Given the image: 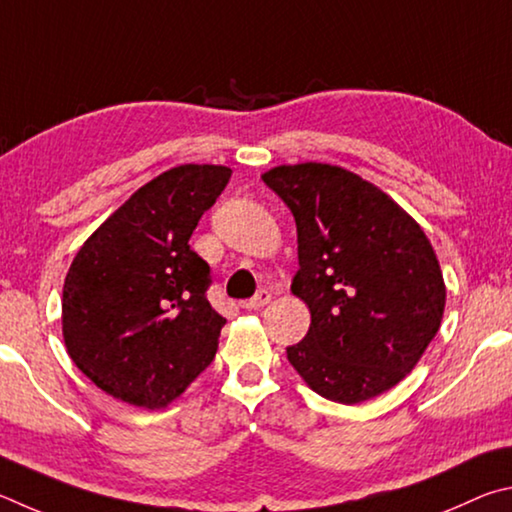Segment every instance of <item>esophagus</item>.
Here are the masks:
<instances>
[{
  "label": "esophagus",
  "instance_id": "esophagus-1",
  "mask_svg": "<svg viewBox=\"0 0 512 512\" xmlns=\"http://www.w3.org/2000/svg\"><path fill=\"white\" fill-rule=\"evenodd\" d=\"M270 301H272V294L267 292V290H261V292H256L254 299H249V301L242 303V308H247V310H261V308H265Z\"/></svg>",
  "mask_w": 512,
  "mask_h": 512
}]
</instances>
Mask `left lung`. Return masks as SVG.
<instances>
[{"instance_id":"1","label":"left lung","mask_w":512,"mask_h":512,"mask_svg":"<svg viewBox=\"0 0 512 512\" xmlns=\"http://www.w3.org/2000/svg\"><path fill=\"white\" fill-rule=\"evenodd\" d=\"M297 222L290 290L310 330L288 348L321 398L357 405L396 387L441 328L445 281L420 224L342 166L283 164L261 175Z\"/></svg>"}]
</instances>
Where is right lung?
Wrapping results in <instances>:
<instances>
[{
  "label": "right lung",
  "instance_id": "right-lung-1",
  "mask_svg": "<svg viewBox=\"0 0 512 512\" xmlns=\"http://www.w3.org/2000/svg\"><path fill=\"white\" fill-rule=\"evenodd\" d=\"M231 168L182 164L137 188L71 263L62 339L107 396L166 409L218 353L224 317L206 299L209 265L188 245Z\"/></svg>",
  "mask_w": 512,
  "mask_h": 512
}]
</instances>
